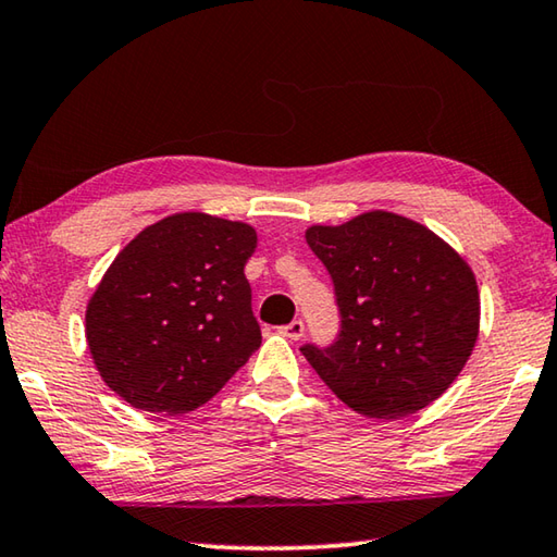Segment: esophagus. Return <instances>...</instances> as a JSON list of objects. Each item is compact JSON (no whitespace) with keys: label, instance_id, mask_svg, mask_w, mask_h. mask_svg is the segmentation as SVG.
<instances>
[{"label":"esophagus","instance_id":"obj_1","mask_svg":"<svg viewBox=\"0 0 557 557\" xmlns=\"http://www.w3.org/2000/svg\"><path fill=\"white\" fill-rule=\"evenodd\" d=\"M280 332H282V336L292 338V342H299V338L305 336V322H301V319H295V322H292V324L282 326Z\"/></svg>","mask_w":557,"mask_h":557}]
</instances>
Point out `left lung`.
Returning a JSON list of instances; mask_svg holds the SVG:
<instances>
[{
	"mask_svg": "<svg viewBox=\"0 0 557 557\" xmlns=\"http://www.w3.org/2000/svg\"><path fill=\"white\" fill-rule=\"evenodd\" d=\"M305 235L342 309L334 346L301 348L319 379L363 418L398 420L435 403L479 338L469 262L428 225L391 211L317 223Z\"/></svg>",
	"mask_w": 557,
	"mask_h": 557,
	"instance_id": "obj_1",
	"label": "left lung"
}]
</instances>
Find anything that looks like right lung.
<instances>
[{
	"label": "right lung",
	"mask_w": 557,
	"mask_h": 557,
	"mask_svg": "<svg viewBox=\"0 0 557 557\" xmlns=\"http://www.w3.org/2000/svg\"><path fill=\"white\" fill-rule=\"evenodd\" d=\"M258 233L182 211L139 231L86 307L92 363L132 408L184 414L209 403L262 342L245 262Z\"/></svg>",
	"instance_id": "right-lung-1"
}]
</instances>
